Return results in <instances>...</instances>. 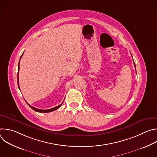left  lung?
<instances>
[{"mask_svg": "<svg viewBox=\"0 0 157 157\" xmlns=\"http://www.w3.org/2000/svg\"><path fill=\"white\" fill-rule=\"evenodd\" d=\"M134 63V62H133ZM134 65H135V66H136V64H135V63H134Z\"/></svg>", "mask_w": 157, "mask_h": 157, "instance_id": "left-lung-1", "label": "left lung"}]
</instances>
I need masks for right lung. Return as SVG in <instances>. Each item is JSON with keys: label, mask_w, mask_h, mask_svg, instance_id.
Returning a JSON list of instances; mask_svg holds the SVG:
<instances>
[{"label": "right lung", "mask_w": 157, "mask_h": 157, "mask_svg": "<svg viewBox=\"0 0 157 157\" xmlns=\"http://www.w3.org/2000/svg\"><path fill=\"white\" fill-rule=\"evenodd\" d=\"M23 54H24V53H23ZM23 54H22L21 55V57H20V59H21V58L22 57V56H23ZM20 62V61H19ZM18 71H19V63H18ZM17 82H18V88L20 89V87H19V82H18V74H17ZM28 104V103H27ZM62 104L63 103H61V104H59V105H58V106H56V107H53V108H52V109H47V110H42V109H36V108H35V107H32V106H31L30 105H29V104H28V105L33 109V110H34L35 111H36V112H38V113H50V112H52V111H54V110H56L57 109H58L59 107H61V105H62Z\"/></svg>", "instance_id": "obj_1"}]
</instances>
